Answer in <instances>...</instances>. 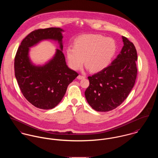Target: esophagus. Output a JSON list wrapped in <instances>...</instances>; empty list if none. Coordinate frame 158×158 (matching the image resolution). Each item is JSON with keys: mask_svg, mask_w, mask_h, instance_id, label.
<instances>
[{"mask_svg": "<svg viewBox=\"0 0 158 158\" xmlns=\"http://www.w3.org/2000/svg\"><path fill=\"white\" fill-rule=\"evenodd\" d=\"M85 77V76H82V75H79L78 76H77V79H84Z\"/></svg>", "mask_w": 158, "mask_h": 158, "instance_id": "esophagus-1", "label": "esophagus"}]
</instances>
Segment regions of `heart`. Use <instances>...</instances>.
I'll return each mask as SVG.
<instances>
[{"instance_id": "1", "label": "heart", "mask_w": 158, "mask_h": 158, "mask_svg": "<svg viewBox=\"0 0 158 158\" xmlns=\"http://www.w3.org/2000/svg\"><path fill=\"white\" fill-rule=\"evenodd\" d=\"M73 47L66 50V56L71 68L79 70L84 63L94 72L104 70L114 56L117 45L111 37L101 35H87L77 37Z\"/></svg>"}]
</instances>
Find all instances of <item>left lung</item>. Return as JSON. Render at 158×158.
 Listing matches in <instances>:
<instances>
[{"label":"left lung","mask_w":158,"mask_h":158,"mask_svg":"<svg viewBox=\"0 0 158 158\" xmlns=\"http://www.w3.org/2000/svg\"><path fill=\"white\" fill-rule=\"evenodd\" d=\"M123 46L116 58L103 70L88 76L85 91L88 104L97 111H111L121 105L133 87L137 76V52L122 36Z\"/></svg>","instance_id":"1"}]
</instances>
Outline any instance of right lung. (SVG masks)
I'll list each match as a JSON object with an SVG mask.
<instances>
[{"label": "right lung", "mask_w": 158, "mask_h": 158, "mask_svg": "<svg viewBox=\"0 0 158 158\" xmlns=\"http://www.w3.org/2000/svg\"><path fill=\"white\" fill-rule=\"evenodd\" d=\"M60 28H48L32 31L21 42L15 59V76L27 100L35 107L49 110L63 99L69 85L79 75L67 65L63 50ZM44 40L59 44L53 57L44 64H35L29 56L30 48Z\"/></svg>", "instance_id": "add662e5"}]
</instances>
